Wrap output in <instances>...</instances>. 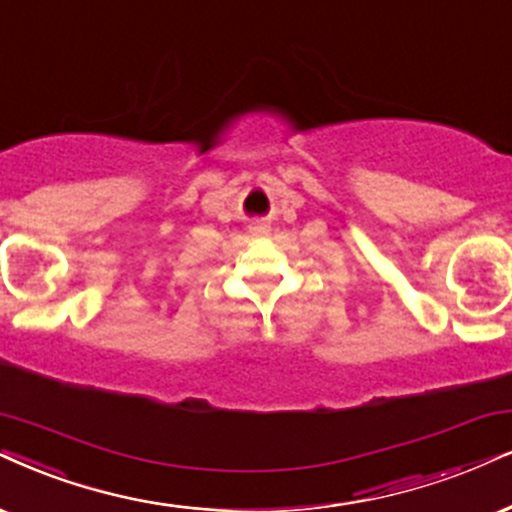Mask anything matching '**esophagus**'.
<instances>
[{
	"instance_id": "1",
	"label": "esophagus",
	"mask_w": 512,
	"mask_h": 512,
	"mask_svg": "<svg viewBox=\"0 0 512 512\" xmlns=\"http://www.w3.org/2000/svg\"><path fill=\"white\" fill-rule=\"evenodd\" d=\"M252 231H255V234H267V226H252Z\"/></svg>"
}]
</instances>
